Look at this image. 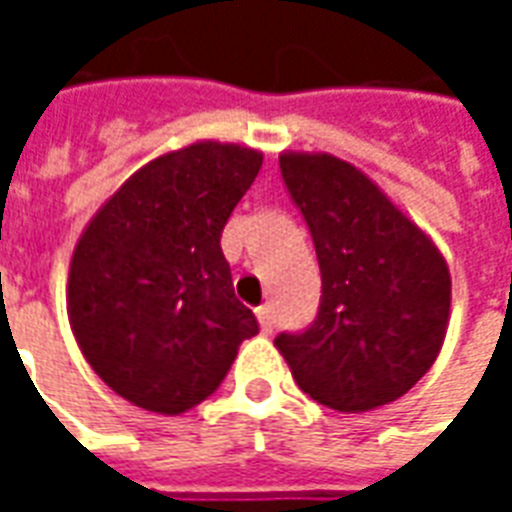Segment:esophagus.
<instances>
[{
	"label": "esophagus",
	"mask_w": 512,
	"mask_h": 512,
	"mask_svg": "<svg viewBox=\"0 0 512 512\" xmlns=\"http://www.w3.org/2000/svg\"><path fill=\"white\" fill-rule=\"evenodd\" d=\"M257 323H260V329L263 332H271L274 329V312H271V307L268 304H263V307H257Z\"/></svg>",
	"instance_id": "obj_1"
}]
</instances>
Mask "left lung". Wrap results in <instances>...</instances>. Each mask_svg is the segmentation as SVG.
<instances>
[{"mask_svg":"<svg viewBox=\"0 0 512 512\" xmlns=\"http://www.w3.org/2000/svg\"><path fill=\"white\" fill-rule=\"evenodd\" d=\"M279 169L310 227L321 307L307 332L279 334L296 384L323 406L362 414L403 397L436 362L452 279L430 235L359 167L285 150Z\"/></svg>","mask_w":512,"mask_h":512,"instance_id":"8db88e82","label":"left lung"}]
</instances>
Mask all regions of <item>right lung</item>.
<instances>
[{
	"instance_id": "right-lung-1",
	"label": "right lung",
	"mask_w": 512,
	"mask_h": 512,
	"mask_svg": "<svg viewBox=\"0 0 512 512\" xmlns=\"http://www.w3.org/2000/svg\"><path fill=\"white\" fill-rule=\"evenodd\" d=\"M263 153L191 142L147 161L98 208L68 271L84 359L128 403L178 417L213 395L257 321L235 299L222 230Z\"/></svg>"
}]
</instances>
